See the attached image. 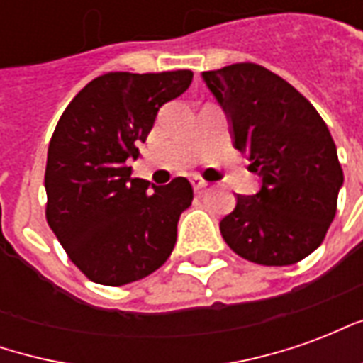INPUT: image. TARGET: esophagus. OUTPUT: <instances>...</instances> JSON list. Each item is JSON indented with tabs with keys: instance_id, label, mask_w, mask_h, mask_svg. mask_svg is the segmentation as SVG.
<instances>
[{
	"instance_id": "obj_1",
	"label": "esophagus",
	"mask_w": 363,
	"mask_h": 363,
	"mask_svg": "<svg viewBox=\"0 0 363 363\" xmlns=\"http://www.w3.org/2000/svg\"><path fill=\"white\" fill-rule=\"evenodd\" d=\"M190 182H192V186H194V190H198V192L208 186V182H206L202 177H198V174H194V177L190 179Z\"/></svg>"
}]
</instances>
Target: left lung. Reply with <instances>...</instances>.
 <instances>
[{"mask_svg": "<svg viewBox=\"0 0 363 363\" xmlns=\"http://www.w3.org/2000/svg\"><path fill=\"white\" fill-rule=\"evenodd\" d=\"M233 130V143L262 179L255 196L237 194L220 221L229 249L264 264L309 257L335 220L342 167L325 120L299 91L267 67L241 62L204 72Z\"/></svg>", "mask_w": 363, "mask_h": 363, "instance_id": "1", "label": "left lung"}]
</instances>
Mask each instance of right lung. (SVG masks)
<instances>
[{
    "label": "right lung",
    "instance_id": "right-lung-1",
    "mask_svg": "<svg viewBox=\"0 0 363 363\" xmlns=\"http://www.w3.org/2000/svg\"><path fill=\"white\" fill-rule=\"evenodd\" d=\"M190 69L111 72L67 104L46 159V221L69 260L91 281L124 286L165 264L192 184L132 179L128 159L153 128L159 108L189 89Z\"/></svg>",
    "mask_w": 363,
    "mask_h": 363
}]
</instances>
